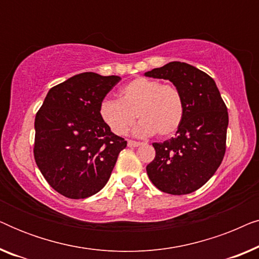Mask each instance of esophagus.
Wrapping results in <instances>:
<instances>
[{
    "mask_svg": "<svg viewBox=\"0 0 259 259\" xmlns=\"http://www.w3.org/2000/svg\"><path fill=\"white\" fill-rule=\"evenodd\" d=\"M127 145H128V147H138V146H140L141 143H138V141H133V140H128L127 141Z\"/></svg>",
    "mask_w": 259,
    "mask_h": 259,
    "instance_id": "1",
    "label": "esophagus"
}]
</instances>
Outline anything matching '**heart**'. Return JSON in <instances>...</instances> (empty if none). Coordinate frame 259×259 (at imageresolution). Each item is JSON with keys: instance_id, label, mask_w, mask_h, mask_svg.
Instances as JSON below:
<instances>
[{"instance_id": "1", "label": "heart", "mask_w": 259, "mask_h": 259, "mask_svg": "<svg viewBox=\"0 0 259 259\" xmlns=\"http://www.w3.org/2000/svg\"><path fill=\"white\" fill-rule=\"evenodd\" d=\"M184 112L183 95L175 84L148 77L132 80L120 90L119 100L105 99L99 107L101 120L116 136L128 132L138 116L137 136L168 137L182 125Z\"/></svg>"}]
</instances>
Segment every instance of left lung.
I'll use <instances>...</instances> for the list:
<instances>
[{
  "mask_svg": "<svg viewBox=\"0 0 259 259\" xmlns=\"http://www.w3.org/2000/svg\"><path fill=\"white\" fill-rule=\"evenodd\" d=\"M145 76L171 81L185 107L176 137L153 143L155 158L146 167L148 178L162 192H194L214 175L224 158L228 108L214 80L189 63H166Z\"/></svg>",
  "mask_w": 259,
  "mask_h": 259,
  "instance_id": "left-lung-1",
  "label": "left lung"
}]
</instances>
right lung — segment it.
Listing matches in <instances>:
<instances>
[{
	"label": "right lung",
	"mask_w": 259,
	"mask_h": 259,
	"mask_svg": "<svg viewBox=\"0 0 259 259\" xmlns=\"http://www.w3.org/2000/svg\"><path fill=\"white\" fill-rule=\"evenodd\" d=\"M120 76L81 73L49 90L35 116L34 157L42 176L70 199L107 184L127 141L112 132L99 107Z\"/></svg>",
	"instance_id": "1"
}]
</instances>
